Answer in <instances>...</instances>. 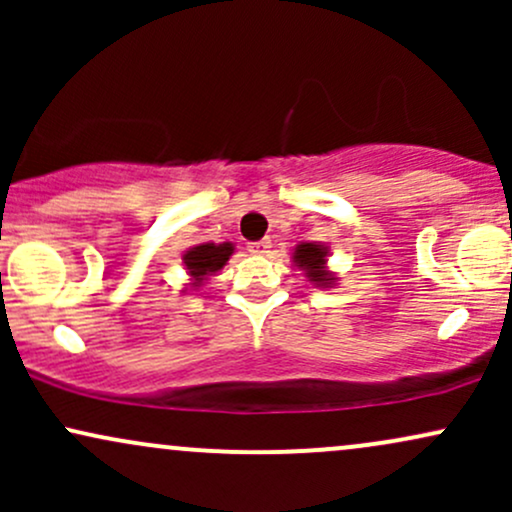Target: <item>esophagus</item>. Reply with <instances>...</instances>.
Wrapping results in <instances>:
<instances>
[{"label":"esophagus","instance_id":"obj_1","mask_svg":"<svg viewBox=\"0 0 512 512\" xmlns=\"http://www.w3.org/2000/svg\"><path fill=\"white\" fill-rule=\"evenodd\" d=\"M269 248H272V240L269 238L252 240V243H248V252H252V255H267Z\"/></svg>","mask_w":512,"mask_h":512}]
</instances>
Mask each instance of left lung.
Returning <instances> with one entry per match:
<instances>
[{
    "label": "left lung",
    "instance_id": "8db88e82",
    "mask_svg": "<svg viewBox=\"0 0 512 512\" xmlns=\"http://www.w3.org/2000/svg\"><path fill=\"white\" fill-rule=\"evenodd\" d=\"M293 262H296L298 269H303L305 276L322 289H330L334 284V276L330 269H327V248L320 243H301L296 250H293Z\"/></svg>",
    "mask_w": 512,
    "mask_h": 512
}]
</instances>
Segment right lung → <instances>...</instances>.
<instances>
[{"label":"right lung","mask_w":512,"mask_h":512,"mask_svg":"<svg viewBox=\"0 0 512 512\" xmlns=\"http://www.w3.org/2000/svg\"><path fill=\"white\" fill-rule=\"evenodd\" d=\"M231 255L233 243H202L187 250L182 255V262H185L187 274L192 276V286H202V281L214 272H219Z\"/></svg>","instance_id":"1"}]
</instances>
